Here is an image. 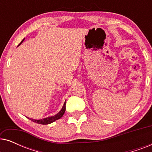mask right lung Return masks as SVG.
Wrapping results in <instances>:
<instances>
[{"label":"right lung","instance_id":"right-lung-1","mask_svg":"<svg viewBox=\"0 0 152 152\" xmlns=\"http://www.w3.org/2000/svg\"><path fill=\"white\" fill-rule=\"evenodd\" d=\"M25 40V39H23L22 40L21 42L20 43V44L18 45H20L21 43H23V41ZM65 111H66V101L65 102L64 104V106L63 107L61 108V109L60 110L59 113H57L56 115H53V116H50V117H48V118H43V119H40V120H35V119H32V118H30L28 117H27L28 118H29L30 120H32V122H36V123H38V124H50L52 122L56 121L57 120H59L61 118L63 115L65 113Z\"/></svg>","mask_w":152,"mask_h":152}]
</instances>
